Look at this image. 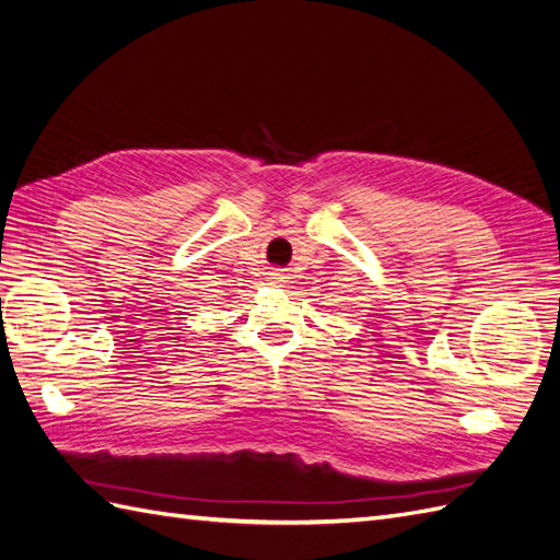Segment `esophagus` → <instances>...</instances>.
Returning <instances> with one entry per match:
<instances>
[{"label": "esophagus", "instance_id": "esophagus-1", "mask_svg": "<svg viewBox=\"0 0 560 560\" xmlns=\"http://www.w3.org/2000/svg\"><path fill=\"white\" fill-rule=\"evenodd\" d=\"M284 280V276H280V273H273V284H280Z\"/></svg>", "mask_w": 560, "mask_h": 560}]
</instances>
